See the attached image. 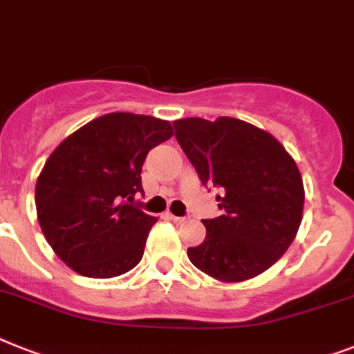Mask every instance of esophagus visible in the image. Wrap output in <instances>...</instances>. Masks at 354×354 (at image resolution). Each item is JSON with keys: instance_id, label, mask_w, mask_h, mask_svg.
Segmentation results:
<instances>
[{"instance_id": "34e87169", "label": "esophagus", "mask_w": 354, "mask_h": 354, "mask_svg": "<svg viewBox=\"0 0 354 354\" xmlns=\"http://www.w3.org/2000/svg\"><path fill=\"white\" fill-rule=\"evenodd\" d=\"M166 217L170 218V221H174L175 224H184V223H186V217H175V215H171V213H166Z\"/></svg>"}]
</instances>
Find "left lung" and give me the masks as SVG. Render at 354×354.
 <instances>
[{"label":"left lung","instance_id":"obj_1","mask_svg":"<svg viewBox=\"0 0 354 354\" xmlns=\"http://www.w3.org/2000/svg\"><path fill=\"white\" fill-rule=\"evenodd\" d=\"M174 128L201 183L223 189V215L203 221L206 239L188 248L192 264L223 282L270 270L302 223L304 184L293 157L271 133L241 119L188 118Z\"/></svg>","mask_w":354,"mask_h":354}]
</instances>
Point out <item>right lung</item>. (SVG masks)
I'll use <instances>...</instances> for the list:
<instances>
[{
    "mask_svg": "<svg viewBox=\"0 0 354 354\" xmlns=\"http://www.w3.org/2000/svg\"><path fill=\"white\" fill-rule=\"evenodd\" d=\"M171 136L168 121L113 112L86 122L46 159L36 183L37 221L75 273L112 279L141 262L157 218L130 203L142 194L148 151Z\"/></svg>",
    "mask_w": 354,
    "mask_h": 354,
    "instance_id": "add662e5",
    "label": "right lung"
}]
</instances>
